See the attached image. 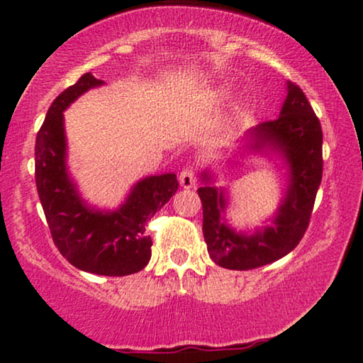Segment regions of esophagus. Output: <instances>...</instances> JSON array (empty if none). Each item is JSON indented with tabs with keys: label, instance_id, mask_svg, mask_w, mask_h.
I'll return each mask as SVG.
<instances>
[{
	"label": "esophagus",
	"instance_id": "34e87169",
	"mask_svg": "<svg viewBox=\"0 0 363 363\" xmlns=\"http://www.w3.org/2000/svg\"><path fill=\"white\" fill-rule=\"evenodd\" d=\"M195 182H196L195 168L193 167L183 168V170L180 172V185L183 188H191V186H195Z\"/></svg>",
	"mask_w": 363,
	"mask_h": 363
}]
</instances>
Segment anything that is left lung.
<instances>
[{
    "instance_id": "1",
    "label": "left lung",
    "mask_w": 363,
    "mask_h": 363,
    "mask_svg": "<svg viewBox=\"0 0 363 363\" xmlns=\"http://www.w3.org/2000/svg\"><path fill=\"white\" fill-rule=\"evenodd\" d=\"M242 150L277 153L286 163L289 182L272 218L274 225L241 233L226 223V190L211 185L210 172L201 173L203 185L198 195L203 205V236L208 252L218 266L236 271L271 264L289 255L309 226L322 180V128L299 86L287 82L279 117L252 127L246 133Z\"/></svg>"
}]
</instances>
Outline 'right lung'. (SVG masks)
I'll return each mask as SVG.
<instances>
[{
    "instance_id": "obj_1",
    "label": "right lung",
    "mask_w": 363,
    "mask_h": 363,
    "mask_svg": "<svg viewBox=\"0 0 363 363\" xmlns=\"http://www.w3.org/2000/svg\"><path fill=\"white\" fill-rule=\"evenodd\" d=\"M104 81L91 72L59 94L36 137V186L52 241L77 269L101 276H128L142 271L152 257L145 225L178 190L175 173L137 182L116 211L89 206L79 195L66 167L64 111L89 89Z\"/></svg>"
}]
</instances>
